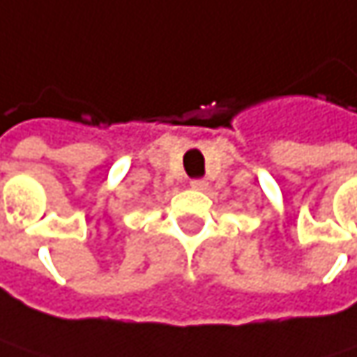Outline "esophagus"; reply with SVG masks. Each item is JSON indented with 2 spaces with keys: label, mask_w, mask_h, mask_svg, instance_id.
I'll return each mask as SVG.
<instances>
[{
  "label": "esophagus",
  "mask_w": 357,
  "mask_h": 357,
  "mask_svg": "<svg viewBox=\"0 0 357 357\" xmlns=\"http://www.w3.org/2000/svg\"><path fill=\"white\" fill-rule=\"evenodd\" d=\"M190 185H192L194 190H206L208 181H206V179H202V178H196V179H192V181H190Z\"/></svg>",
  "instance_id": "1"
}]
</instances>
